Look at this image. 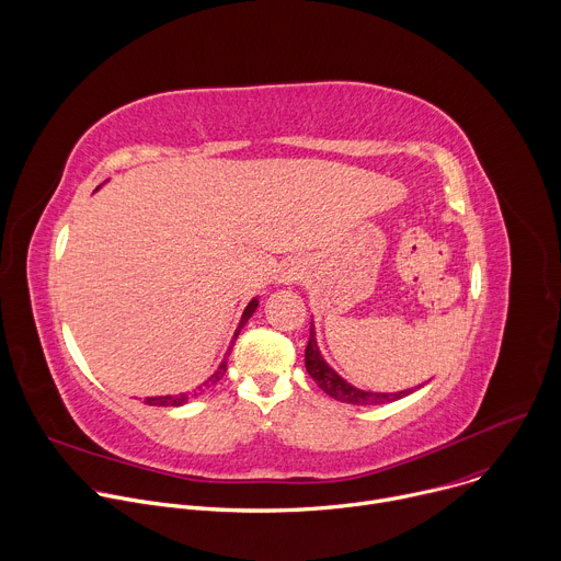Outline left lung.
Returning <instances> with one entry per match:
<instances>
[{"mask_svg": "<svg viewBox=\"0 0 561 561\" xmlns=\"http://www.w3.org/2000/svg\"><path fill=\"white\" fill-rule=\"evenodd\" d=\"M306 370L308 375L314 379V383L322 388L327 394L335 397L337 402L344 404H353V407H379V404H388L394 402V399H402L407 394L413 392V388L409 390H399V392H370V390H359L355 386H351L346 379H342L319 353L317 340H314V327L310 322V337L306 344ZM420 388V386H417Z\"/></svg>", "mask_w": 561, "mask_h": 561, "instance_id": "left-lung-1", "label": "left lung"}]
</instances>
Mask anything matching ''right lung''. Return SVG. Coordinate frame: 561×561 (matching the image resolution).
Segmentation results:
<instances>
[{
	"instance_id": "obj_1",
	"label": "right lung",
	"mask_w": 561,
	"mask_h": 561,
	"mask_svg": "<svg viewBox=\"0 0 561 561\" xmlns=\"http://www.w3.org/2000/svg\"><path fill=\"white\" fill-rule=\"evenodd\" d=\"M257 306H260V299L255 297V299H251L249 301V306H247V310H244V314H242V319H239V327H237V331H234V335H232V344H234V340H237V335H239V331H242V327L249 322L251 319V314L257 310ZM232 344H230V348H228V353L226 355H230V351H232ZM224 373H226V359L219 364V368L202 383V386H197V390H193L191 394L188 392H180V394H164V397H146L144 399V404H148V407H184L186 402H191L193 397H199L206 388H210L213 383H217L221 377H224Z\"/></svg>"
}]
</instances>
